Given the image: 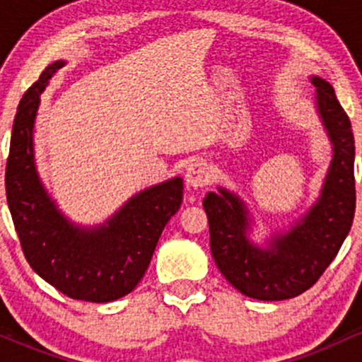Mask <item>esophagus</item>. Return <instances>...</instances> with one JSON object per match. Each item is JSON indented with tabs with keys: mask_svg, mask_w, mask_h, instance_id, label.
Masks as SVG:
<instances>
[{
	"mask_svg": "<svg viewBox=\"0 0 362 362\" xmlns=\"http://www.w3.org/2000/svg\"><path fill=\"white\" fill-rule=\"evenodd\" d=\"M209 165H207L204 160H194L185 170V182L187 185L192 187V189L204 187L207 182H209Z\"/></svg>",
	"mask_w": 362,
	"mask_h": 362,
	"instance_id": "1",
	"label": "esophagus"
}]
</instances>
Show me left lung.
<instances>
[{
	"label": "left lung",
	"instance_id": "1",
	"mask_svg": "<svg viewBox=\"0 0 362 362\" xmlns=\"http://www.w3.org/2000/svg\"><path fill=\"white\" fill-rule=\"evenodd\" d=\"M315 103L332 143L330 168L311 209L284 233L259 247L248 238L250 218L238 195L226 189L202 201L218 269L233 288L260 301L300 296L320 279L349 235L356 211L354 134L332 85L311 76Z\"/></svg>",
	"mask_w": 362,
	"mask_h": 362
}]
</instances>
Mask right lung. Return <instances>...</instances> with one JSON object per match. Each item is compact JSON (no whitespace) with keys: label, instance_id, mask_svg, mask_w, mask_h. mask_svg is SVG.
Masks as SVG:
<instances>
[{"label":"right lung","instance_id":"obj_1","mask_svg":"<svg viewBox=\"0 0 362 362\" xmlns=\"http://www.w3.org/2000/svg\"><path fill=\"white\" fill-rule=\"evenodd\" d=\"M64 61L44 69L16 110L6 161V199L25 259L73 300L109 303L143 279L161 231L180 209V177L132 195L109 221L83 228L57 209L35 168L34 124L40 93Z\"/></svg>","mask_w":362,"mask_h":362}]
</instances>
